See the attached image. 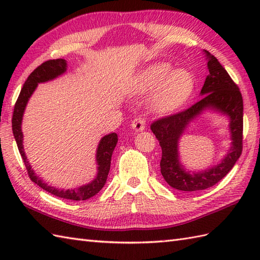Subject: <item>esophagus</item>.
Segmentation results:
<instances>
[{"instance_id":"34e87169","label":"esophagus","mask_w":260,"mask_h":260,"mask_svg":"<svg viewBox=\"0 0 260 260\" xmlns=\"http://www.w3.org/2000/svg\"><path fill=\"white\" fill-rule=\"evenodd\" d=\"M132 128L135 132H142L145 128V119L143 117H136L132 121Z\"/></svg>"}]
</instances>
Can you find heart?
Listing matches in <instances>:
<instances>
[{
    "label": "heart",
    "instance_id": "1",
    "mask_svg": "<svg viewBox=\"0 0 260 260\" xmlns=\"http://www.w3.org/2000/svg\"><path fill=\"white\" fill-rule=\"evenodd\" d=\"M153 92L150 107L156 114H169L180 108L192 95L194 80L186 70H173L169 62L147 66L135 76L129 92L145 95Z\"/></svg>",
    "mask_w": 260,
    "mask_h": 260
}]
</instances>
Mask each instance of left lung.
<instances>
[{"label": "left lung", "instance_id": "1", "mask_svg": "<svg viewBox=\"0 0 260 260\" xmlns=\"http://www.w3.org/2000/svg\"><path fill=\"white\" fill-rule=\"evenodd\" d=\"M203 51L208 60L209 75L200 92L202 98L183 112L159 118L151 125L162 148L159 167L164 180L174 189L186 192L206 190L218 183L234 168L242 152L244 103L241 92L218 59L209 51ZM207 109L228 116L233 142L231 150L219 165L199 173H191L179 162L178 141L190 121Z\"/></svg>", "mask_w": 260, "mask_h": 260}]
</instances>
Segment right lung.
Masks as SVG:
<instances>
[{
  "mask_svg": "<svg viewBox=\"0 0 260 260\" xmlns=\"http://www.w3.org/2000/svg\"><path fill=\"white\" fill-rule=\"evenodd\" d=\"M67 70V61L64 59H53L48 60V61L43 62L39 66L38 68L32 71L30 76L27 77L23 87H22L20 95L18 97L14 105V112L12 117V131L16 144H18L19 152L23 159L24 165L29 174L32 182H35L43 190L51 193V194L68 199V200H87L90 199L103 189V186L106 183L107 176L110 170V161H112V155L114 152V148L117 144L118 137L116 133H110L108 135H105L101 140L97 147L96 152V162H97V175L89 183L85 185H81L76 189H57V187L48 185L45 183L39 176L35 173V171L31 169V165L29 161L26 159L24 148H23V133H22L21 125H22V117H23L24 109L26 107V104L29 102L30 97L32 96L33 91L36 90L38 84L40 82H47L49 80H53L57 77L61 76Z\"/></svg>",
  "mask_w": 260,
  "mask_h": 260,
  "instance_id": "add662e5",
  "label": "right lung"
}]
</instances>
